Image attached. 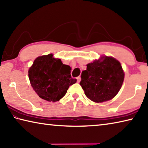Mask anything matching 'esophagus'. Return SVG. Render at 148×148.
Returning <instances> with one entry per match:
<instances>
[{"label":"esophagus","instance_id":"esophagus-1","mask_svg":"<svg viewBox=\"0 0 148 148\" xmlns=\"http://www.w3.org/2000/svg\"><path fill=\"white\" fill-rule=\"evenodd\" d=\"M77 82H80V80H81V77H80V76L77 77Z\"/></svg>","mask_w":148,"mask_h":148}]
</instances>
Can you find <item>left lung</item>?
<instances>
[{"mask_svg": "<svg viewBox=\"0 0 148 148\" xmlns=\"http://www.w3.org/2000/svg\"><path fill=\"white\" fill-rule=\"evenodd\" d=\"M80 86L87 98L95 102L113 99L121 89L124 72L120 62L113 57H103L87 64L82 71Z\"/></svg>", "mask_w": 148, "mask_h": 148, "instance_id": "1", "label": "left lung"}]
</instances>
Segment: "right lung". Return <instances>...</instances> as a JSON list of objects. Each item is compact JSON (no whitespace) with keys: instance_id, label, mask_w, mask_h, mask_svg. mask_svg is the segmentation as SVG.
<instances>
[{"instance_id":"1","label":"right lung","mask_w":148,"mask_h":148,"mask_svg":"<svg viewBox=\"0 0 148 148\" xmlns=\"http://www.w3.org/2000/svg\"><path fill=\"white\" fill-rule=\"evenodd\" d=\"M71 67L63 64L53 55L38 57L29 70L31 86L42 99L59 101L66 93L70 86L76 82L72 78Z\"/></svg>"}]
</instances>
